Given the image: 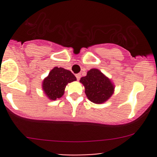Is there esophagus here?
<instances>
[{
  "label": "esophagus",
  "instance_id": "esophagus-1",
  "mask_svg": "<svg viewBox=\"0 0 157 157\" xmlns=\"http://www.w3.org/2000/svg\"><path fill=\"white\" fill-rule=\"evenodd\" d=\"M76 77H77V80H79L80 79V77H81V75H80V74H76Z\"/></svg>",
  "mask_w": 157,
  "mask_h": 157
}]
</instances>
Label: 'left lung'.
<instances>
[{"instance_id": "8db88e82", "label": "left lung", "mask_w": 157, "mask_h": 157, "mask_svg": "<svg viewBox=\"0 0 157 157\" xmlns=\"http://www.w3.org/2000/svg\"><path fill=\"white\" fill-rule=\"evenodd\" d=\"M80 82L84 86L89 100L96 104L106 102L114 93L115 86L110 79L96 68L90 70Z\"/></svg>"}]
</instances>
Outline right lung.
<instances>
[{"label":"right lung","instance_id":"1","mask_svg":"<svg viewBox=\"0 0 157 157\" xmlns=\"http://www.w3.org/2000/svg\"><path fill=\"white\" fill-rule=\"evenodd\" d=\"M77 80L75 76L63 67H54L42 82V90L51 100H56L64 95L67 83Z\"/></svg>","mask_w":157,"mask_h":157}]
</instances>
